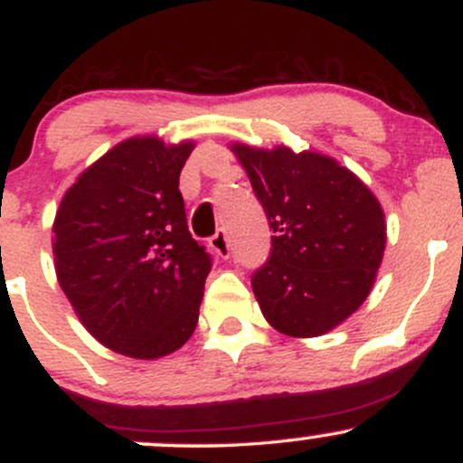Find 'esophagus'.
<instances>
[{
  "instance_id": "1",
  "label": "esophagus",
  "mask_w": 463,
  "mask_h": 463,
  "mask_svg": "<svg viewBox=\"0 0 463 463\" xmlns=\"http://www.w3.org/2000/svg\"><path fill=\"white\" fill-rule=\"evenodd\" d=\"M209 246L213 248V252L217 254V257H222V259L231 257V239H228L226 231H217L215 235L209 239Z\"/></svg>"
}]
</instances>
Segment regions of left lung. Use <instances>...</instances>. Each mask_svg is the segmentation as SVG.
Here are the masks:
<instances>
[{
  "label": "left lung",
  "mask_w": 463,
  "mask_h": 463,
  "mask_svg": "<svg viewBox=\"0 0 463 463\" xmlns=\"http://www.w3.org/2000/svg\"><path fill=\"white\" fill-rule=\"evenodd\" d=\"M274 231L252 274L265 320L289 337H317L359 309L385 252V213L348 167L320 152L231 143Z\"/></svg>",
  "instance_id": "1"
}]
</instances>
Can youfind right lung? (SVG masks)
Listing matches in <instances>:
<instances>
[{
	"instance_id": "right-lung-1",
	"label": "right lung",
	"mask_w": 463,
	"mask_h": 463,
	"mask_svg": "<svg viewBox=\"0 0 463 463\" xmlns=\"http://www.w3.org/2000/svg\"><path fill=\"white\" fill-rule=\"evenodd\" d=\"M194 141L130 137L89 165L56 211V279L106 348L161 359L194 335L211 257L178 189Z\"/></svg>"
}]
</instances>
